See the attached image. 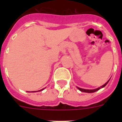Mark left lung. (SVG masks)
<instances>
[{"label": "left lung", "mask_w": 122, "mask_h": 122, "mask_svg": "<svg viewBox=\"0 0 122 122\" xmlns=\"http://www.w3.org/2000/svg\"><path fill=\"white\" fill-rule=\"evenodd\" d=\"M109 81V80L105 84H104L103 86H101V87H99V88H98V89H94V90H87V89H81V88H79V87H77V88L79 89V90H80V91L83 92H86V93H93V92H95L98 91V90H100V89H101V88H103V87H105V86L107 85V84L108 83Z\"/></svg>", "instance_id": "obj_1"}]
</instances>
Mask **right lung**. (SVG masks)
<instances>
[{"mask_svg": "<svg viewBox=\"0 0 122 122\" xmlns=\"http://www.w3.org/2000/svg\"><path fill=\"white\" fill-rule=\"evenodd\" d=\"M43 89H41V90H39V91H41V90H43Z\"/></svg>", "mask_w": 122, "mask_h": 122, "instance_id": "right-lung-1", "label": "right lung"}]
</instances>
